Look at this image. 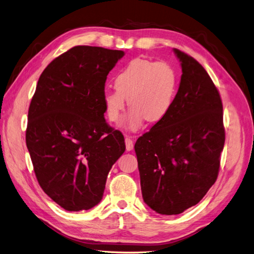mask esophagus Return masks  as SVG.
Instances as JSON below:
<instances>
[{"label": "esophagus", "mask_w": 254, "mask_h": 254, "mask_svg": "<svg viewBox=\"0 0 254 254\" xmlns=\"http://www.w3.org/2000/svg\"><path fill=\"white\" fill-rule=\"evenodd\" d=\"M125 144H126V149L127 150H131L133 148V141L129 138V136L126 135L125 138Z\"/></svg>", "instance_id": "obj_1"}]
</instances>
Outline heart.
<instances>
[{"mask_svg": "<svg viewBox=\"0 0 254 254\" xmlns=\"http://www.w3.org/2000/svg\"><path fill=\"white\" fill-rule=\"evenodd\" d=\"M115 91L104 95L108 119L118 123L128 105L131 108L127 119L129 129L135 130L144 121L157 123L166 118L173 105L177 74L167 62L133 59L114 79Z\"/></svg>", "mask_w": 254, "mask_h": 254, "instance_id": "1", "label": "heart"}]
</instances>
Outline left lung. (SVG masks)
<instances>
[{
	"instance_id": "obj_1",
	"label": "left lung",
	"mask_w": 254,
	"mask_h": 254,
	"mask_svg": "<svg viewBox=\"0 0 254 254\" xmlns=\"http://www.w3.org/2000/svg\"><path fill=\"white\" fill-rule=\"evenodd\" d=\"M174 52L183 74L173 105L134 145L143 200L161 215L182 214L202 200L217 181L225 141L214 82L196 60Z\"/></svg>"
}]
</instances>
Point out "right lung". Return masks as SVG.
Listing matches in <instances>:
<instances>
[{"label": "right lung", "instance_id": "obj_1", "mask_svg": "<svg viewBox=\"0 0 254 254\" xmlns=\"http://www.w3.org/2000/svg\"><path fill=\"white\" fill-rule=\"evenodd\" d=\"M121 50L76 46L48 65L37 82L25 132L39 186L68 211L87 210L125 152L124 135L105 120L108 73Z\"/></svg>", "mask_w": 254, "mask_h": 254}]
</instances>
